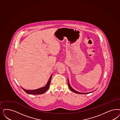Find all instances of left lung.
<instances>
[{
    "instance_id": "8db88e82",
    "label": "left lung",
    "mask_w": 120,
    "mask_h": 120,
    "mask_svg": "<svg viewBox=\"0 0 120 120\" xmlns=\"http://www.w3.org/2000/svg\"><path fill=\"white\" fill-rule=\"evenodd\" d=\"M68 86L69 87L70 89V90L74 92H75V93L76 94H89V93H91L92 92H93V91H92V92H88V93H81V92H79L78 91H76L75 90H74L73 88H72V87L70 86V83H69V81L68 79Z\"/></svg>"
}]
</instances>
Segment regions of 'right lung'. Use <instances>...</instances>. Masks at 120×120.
Instances as JSON below:
<instances>
[{
    "label": "right lung",
    "mask_w": 120,
    "mask_h": 120,
    "mask_svg": "<svg viewBox=\"0 0 120 120\" xmlns=\"http://www.w3.org/2000/svg\"><path fill=\"white\" fill-rule=\"evenodd\" d=\"M52 75L50 76V79H49L47 83H46V84L45 85V86L43 87L40 88L39 89H36V90H27L24 89V88H23L22 87V88L26 93H27V94H35H35H43V93H44L45 92V91H47L49 88Z\"/></svg>",
    "instance_id": "obj_1"
}]
</instances>
